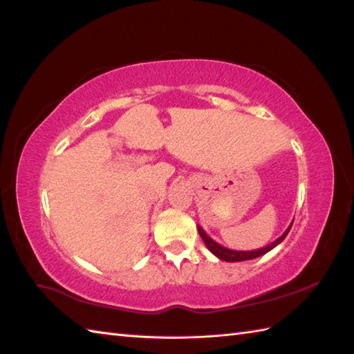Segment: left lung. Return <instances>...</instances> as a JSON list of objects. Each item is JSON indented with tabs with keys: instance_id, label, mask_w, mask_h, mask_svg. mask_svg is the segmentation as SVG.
I'll return each mask as SVG.
<instances>
[{
	"instance_id": "8db88e82",
	"label": "left lung",
	"mask_w": 354,
	"mask_h": 354,
	"mask_svg": "<svg viewBox=\"0 0 354 354\" xmlns=\"http://www.w3.org/2000/svg\"><path fill=\"white\" fill-rule=\"evenodd\" d=\"M292 223L288 227V230H286L283 234L278 237L275 242H272L270 245L265 246V248H260V250H252V251H236V250H230V248H225L222 245H219L217 242H214V240L209 237L207 232L202 230V227H199L198 225V231H199V236L202 237V240H204L205 246L209 250V252H213L217 259H221L223 261H230V263H234V261H245V260H252V259H257V257H261V255H265L266 252H269L270 250H274V248L277 245H280L284 237L288 236V232L290 231L292 228Z\"/></svg>"
}]
</instances>
